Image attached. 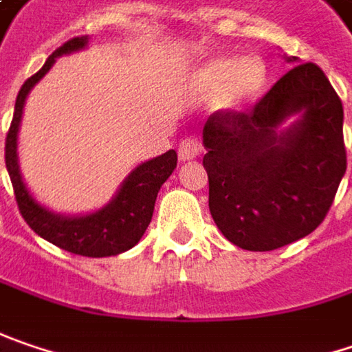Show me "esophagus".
Returning a JSON list of instances; mask_svg holds the SVG:
<instances>
[{
    "instance_id": "esophagus-1",
    "label": "esophagus",
    "mask_w": 352,
    "mask_h": 352,
    "mask_svg": "<svg viewBox=\"0 0 352 352\" xmlns=\"http://www.w3.org/2000/svg\"><path fill=\"white\" fill-rule=\"evenodd\" d=\"M199 153H201V145L193 137H185L179 143V159L181 161H191V159L199 157Z\"/></svg>"
}]
</instances>
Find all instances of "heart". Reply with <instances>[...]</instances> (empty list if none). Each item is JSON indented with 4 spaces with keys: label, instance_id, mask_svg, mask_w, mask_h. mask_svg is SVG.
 I'll return each instance as SVG.
<instances>
[{
    "label": "heart",
    "instance_id": "obj_1",
    "mask_svg": "<svg viewBox=\"0 0 352 352\" xmlns=\"http://www.w3.org/2000/svg\"><path fill=\"white\" fill-rule=\"evenodd\" d=\"M267 65L257 55L235 57L217 53L201 61L187 79V91L193 99H207L221 113H237L255 103L267 87Z\"/></svg>",
    "mask_w": 352,
    "mask_h": 352
}]
</instances>
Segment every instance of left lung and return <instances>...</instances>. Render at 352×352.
Segmentation results:
<instances>
[{"instance_id":"1","label":"left lung","mask_w":352,"mask_h":352,"mask_svg":"<svg viewBox=\"0 0 352 352\" xmlns=\"http://www.w3.org/2000/svg\"><path fill=\"white\" fill-rule=\"evenodd\" d=\"M203 145L209 211L247 251H273L313 233L346 171L342 103L315 63L293 65L249 111L211 115Z\"/></svg>"}]
</instances>
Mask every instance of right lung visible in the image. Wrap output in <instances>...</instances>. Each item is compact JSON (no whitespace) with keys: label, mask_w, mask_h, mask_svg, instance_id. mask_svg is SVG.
Masks as SVG:
<instances>
[{"label":"right lung","mask_w":352,"mask_h":352,"mask_svg":"<svg viewBox=\"0 0 352 352\" xmlns=\"http://www.w3.org/2000/svg\"><path fill=\"white\" fill-rule=\"evenodd\" d=\"M87 41H89L87 35L69 39L59 50H55L47 57L45 65L21 85L15 99L11 127L6 137V167H8L11 185L15 191L19 213L39 237L57 245L63 251H69L73 255L111 257V255L129 251L139 243V239L143 237L145 229L149 227L151 217H153L157 193L177 167L175 151L169 149L163 155L153 157L137 165L133 171L125 177L119 191L105 207L87 215H79V217L57 215L47 207L39 205L35 197L30 193V189L25 187L21 171H19V161H17L19 123H21L25 99L33 89V85L52 69L57 57L83 50Z\"/></svg>","instance_id":"right-lung-1"}]
</instances>
